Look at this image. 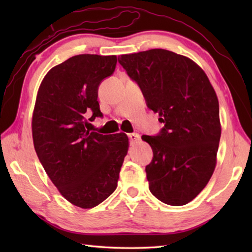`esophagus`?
<instances>
[{
  "label": "esophagus",
  "instance_id": "34e87169",
  "mask_svg": "<svg viewBox=\"0 0 252 252\" xmlns=\"http://www.w3.org/2000/svg\"><path fill=\"white\" fill-rule=\"evenodd\" d=\"M127 137H129L131 144H134L140 141V135H138L137 133H131V134H127Z\"/></svg>",
  "mask_w": 252,
  "mask_h": 252
}]
</instances>
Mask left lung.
Returning a JSON list of instances; mask_svg holds the SVG:
<instances>
[{
  "instance_id": "left-lung-1",
  "label": "left lung",
  "mask_w": 252,
  "mask_h": 252,
  "mask_svg": "<svg viewBox=\"0 0 252 252\" xmlns=\"http://www.w3.org/2000/svg\"><path fill=\"white\" fill-rule=\"evenodd\" d=\"M163 127L143 135L153 149L146 165L152 194L183 206L205 189L217 163L221 137L219 100L202 69L189 58L161 49L118 56Z\"/></svg>"
}]
</instances>
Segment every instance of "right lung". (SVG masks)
<instances>
[{
  "mask_svg": "<svg viewBox=\"0 0 252 252\" xmlns=\"http://www.w3.org/2000/svg\"><path fill=\"white\" fill-rule=\"evenodd\" d=\"M117 57L81 54L52 68L37 92L32 136L41 164L72 205H99L117 187L129 147L123 134L91 131L85 118L103 117L98 87L115 71Z\"/></svg>",
  "mask_w": 252,
  "mask_h": 252,
  "instance_id": "add662e5",
  "label": "right lung"
}]
</instances>
